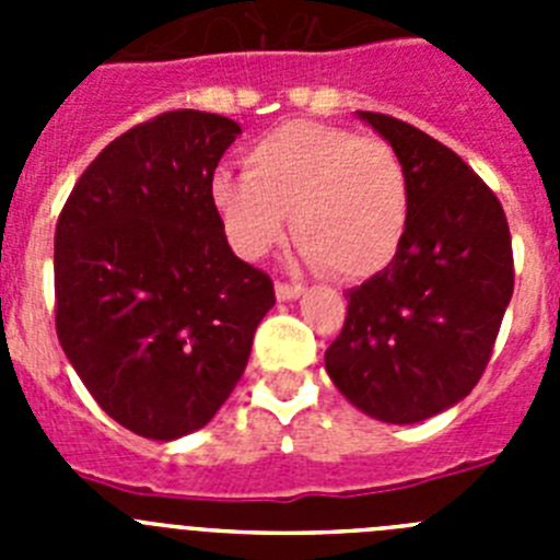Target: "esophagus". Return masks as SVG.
Segmentation results:
<instances>
[{"instance_id":"1","label":"esophagus","mask_w":560,"mask_h":560,"mask_svg":"<svg viewBox=\"0 0 560 560\" xmlns=\"http://www.w3.org/2000/svg\"><path fill=\"white\" fill-rule=\"evenodd\" d=\"M275 291H277V300H296V296H300L305 291V285L303 283H285V280H277Z\"/></svg>"}]
</instances>
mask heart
Here are the masks:
<instances>
[{
  "mask_svg": "<svg viewBox=\"0 0 560 560\" xmlns=\"http://www.w3.org/2000/svg\"><path fill=\"white\" fill-rule=\"evenodd\" d=\"M212 210L241 257H264L285 235L300 255L341 280L381 271L404 244L412 182L381 137L325 122H285L244 151V173L219 171Z\"/></svg>",
  "mask_w": 560,
  "mask_h": 560,
  "instance_id": "1",
  "label": "heart"
}]
</instances>
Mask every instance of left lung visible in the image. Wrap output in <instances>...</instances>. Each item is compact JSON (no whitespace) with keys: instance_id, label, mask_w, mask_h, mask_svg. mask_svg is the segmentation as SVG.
<instances>
[{"instance_id":"1","label":"left lung","mask_w":560,"mask_h":560,"mask_svg":"<svg viewBox=\"0 0 560 560\" xmlns=\"http://www.w3.org/2000/svg\"><path fill=\"white\" fill-rule=\"evenodd\" d=\"M412 182L404 244L350 289L325 350L336 389L387 423H418L477 387L513 296V246L497 192L452 148L409 122L359 112Z\"/></svg>"}]
</instances>
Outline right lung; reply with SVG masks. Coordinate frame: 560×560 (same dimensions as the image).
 I'll return each instance as SVG.
<instances>
[{
	"mask_svg": "<svg viewBox=\"0 0 560 560\" xmlns=\"http://www.w3.org/2000/svg\"><path fill=\"white\" fill-rule=\"evenodd\" d=\"M237 133L221 114H156L97 153L58 215V341L103 412L142 438L205 427L275 305L210 201Z\"/></svg>",
	"mask_w": 560,
	"mask_h": 560,
	"instance_id": "1",
	"label": "right lung"
}]
</instances>
